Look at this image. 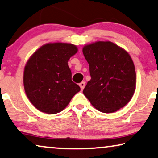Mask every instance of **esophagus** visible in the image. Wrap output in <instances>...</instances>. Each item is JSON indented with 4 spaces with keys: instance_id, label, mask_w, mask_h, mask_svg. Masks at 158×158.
I'll return each mask as SVG.
<instances>
[{
    "instance_id": "34e87169",
    "label": "esophagus",
    "mask_w": 158,
    "mask_h": 158,
    "mask_svg": "<svg viewBox=\"0 0 158 158\" xmlns=\"http://www.w3.org/2000/svg\"><path fill=\"white\" fill-rule=\"evenodd\" d=\"M79 87H80L81 90H83L84 88H85V81H81V82L79 84Z\"/></svg>"
}]
</instances>
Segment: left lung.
Listing matches in <instances>:
<instances>
[{
	"label": "left lung",
	"mask_w": 158,
	"mask_h": 158,
	"mask_svg": "<svg viewBox=\"0 0 158 158\" xmlns=\"http://www.w3.org/2000/svg\"><path fill=\"white\" fill-rule=\"evenodd\" d=\"M91 79L83 93L97 110L114 113L131 100L136 89V71L127 50L110 41H96L82 48Z\"/></svg>",
	"instance_id": "left-lung-1"
}]
</instances>
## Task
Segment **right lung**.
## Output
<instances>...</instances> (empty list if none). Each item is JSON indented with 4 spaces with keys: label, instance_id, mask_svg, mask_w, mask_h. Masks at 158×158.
<instances>
[{
    "label": "right lung",
    "instance_id": "1",
    "mask_svg": "<svg viewBox=\"0 0 158 158\" xmlns=\"http://www.w3.org/2000/svg\"><path fill=\"white\" fill-rule=\"evenodd\" d=\"M78 51L77 45L50 43L31 55L24 69L23 82L27 98L37 110L48 114L60 113L80 87L71 81L68 61Z\"/></svg>",
    "mask_w": 158,
    "mask_h": 158
}]
</instances>
